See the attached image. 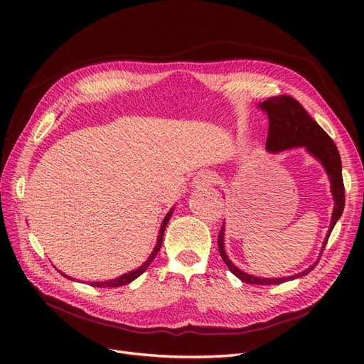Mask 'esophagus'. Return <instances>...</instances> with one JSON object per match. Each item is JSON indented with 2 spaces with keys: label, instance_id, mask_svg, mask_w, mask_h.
<instances>
[{
  "label": "esophagus",
  "instance_id": "34e87169",
  "mask_svg": "<svg viewBox=\"0 0 364 364\" xmlns=\"http://www.w3.org/2000/svg\"><path fill=\"white\" fill-rule=\"evenodd\" d=\"M215 180H217L215 176L209 174V172H202V174H199V176L196 177L195 184H196V186H209V184L215 183Z\"/></svg>",
  "mask_w": 364,
  "mask_h": 364
}]
</instances>
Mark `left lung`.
Wrapping results in <instances>:
<instances>
[{
  "label": "left lung",
  "mask_w": 364,
  "mask_h": 364,
  "mask_svg": "<svg viewBox=\"0 0 364 364\" xmlns=\"http://www.w3.org/2000/svg\"><path fill=\"white\" fill-rule=\"evenodd\" d=\"M261 107L269 114V137H267V149L270 151H282L284 149L291 147H301L305 146L307 150L311 153L314 158H317L324 169H326L328 176L331 178V187L332 195L335 199V208L332 214V221L329 227V233L324 239L323 250L326 246L329 236L333 230V227L339 217L342 215L343 205H346V188H343V180H342V165H341V156L336 144L333 140L328 136V132L324 131L311 117L309 112L304 109V106L295 100L291 95H274V97L267 99L264 103H261ZM224 227H221V232L218 233V251L223 258V261L227 264L228 270H230L235 276H237L242 282L250 284H279L289 279L302 277L309 274L317 262L311 265L310 269L305 272L295 274L292 277H280V279H261L251 274H246L240 272L237 267L232 264V261L227 258L224 252ZM323 252V251H321ZM321 257V255H320Z\"/></svg>",
  "instance_id": "8db88e82"
}]
</instances>
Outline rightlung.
<instances>
[{
	"instance_id": "1",
	"label": "right lung",
	"mask_w": 364,
	"mask_h": 364,
	"mask_svg": "<svg viewBox=\"0 0 364 364\" xmlns=\"http://www.w3.org/2000/svg\"><path fill=\"white\" fill-rule=\"evenodd\" d=\"M171 214H172V211L165 217V220H164V223H162V225H161L159 236H158V243H156V246H155V250H153V252H151L150 258L146 261V264H143V265L140 267L139 270H136V272H131V273H128V274H124V276H121V277H118V279H114V280H107V282H91L90 284H91V286H94V288H118V286L128 284L129 282L136 280L139 276H141V274L146 272L147 267L150 265V262L153 261V258H155V257L158 255V252H159V250H161V246H162V237H164V232H165V227H166V224H168V221H169ZM63 276H66V274H63ZM66 277H68V276H66Z\"/></svg>"
}]
</instances>
